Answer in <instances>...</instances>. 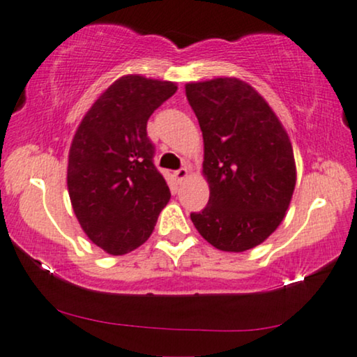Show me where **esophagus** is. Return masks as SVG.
Listing matches in <instances>:
<instances>
[{
  "mask_svg": "<svg viewBox=\"0 0 357 357\" xmlns=\"http://www.w3.org/2000/svg\"><path fill=\"white\" fill-rule=\"evenodd\" d=\"M174 177L177 178V182H182V180L188 177V169L187 167H180L178 170H175V172H174Z\"/></svg>",
  "mask_w": 357,
  "mask_h": 357,
  "instance_id": "34e87169",
  "label": "esophagus"
}]
</instances>
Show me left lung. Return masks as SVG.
<instances>
[{"instance_id":"1","label":"left lung","mask_w":357,"mask_h":357,"mask_svg":"<svg viewBox=\"0 0 357 357\" xmlns=\"http://www.w3.org/2000/svg\"><path fill=\"white\" fill-rule=\"evenodd\" d=\"M204 141L209 202L192 222L224 252L260 245L280 226L296 187L294 153L266 100L236 77L185 86Z\"/></svg>"}]
</instances>
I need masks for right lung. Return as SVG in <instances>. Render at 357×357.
<instances>
[{
  "instance_id": "1",
  "label": "right lung",
  "mask_w": 357,
  "mask_h": 357,
  "mask_svg": "<svg viewBox=\"0 0 357 357\" xmlns=\"http://www.w3.org/2000/svg\"><path fill=\"white\" fill-rule=\"evenodd\" d=\"M175 91L169 81L120 77L94 102L73 138V209L86 236L110 255H125L148 241L170 199L146 126Z\"/></svg>"
}]
</instances>
